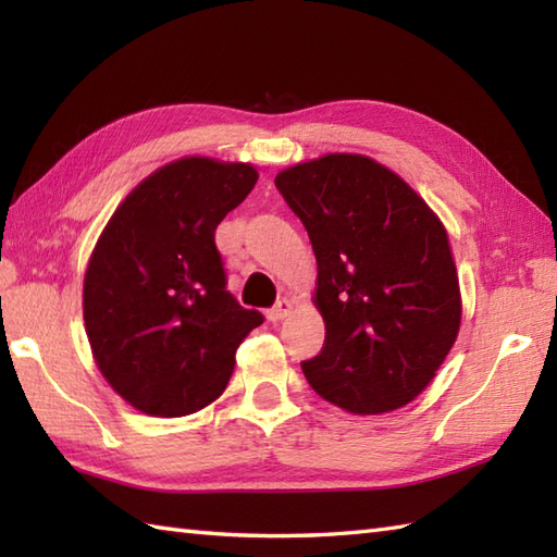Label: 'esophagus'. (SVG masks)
Wrapping results in <instances>:
<instances>
[{
  "instance_id": "34e87169",
  "label": "esophagus",
  "mask_w": 557,
  "mask_h": 557,
  "mask_svg": "<svg viewBox=\"0 0 557 557\" xmlns=\"http://www.w3.org/2000/svg\"><path fill=\"white\" fill-rule=\"evenodd\" d=\"M292 309H294V301L287 299V297H282V299H277V304L272 306V309L265 315H268L270 323H280V321H285V318L292 313Z\"/></svg>"
}]
</instances>
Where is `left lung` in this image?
Returning <instances> with one entry per match:
<instances>
[{
	"instance_id": "8db88e82",
	"label": "left lung",
	"mask_w": 557,
	"mask_h": 557,
	"mask_svg": "<svg viewBox=\"0 0 557 557\" xmlns=\"http://www.w3.org/2000/svg\"><path fill=\"white\" fill-rule=\"evenodd\" d=\"M315 253L318 357L301 361L323 399L351 413L405 407L433 381L461 321L447 232L395 172L335 152L275 176Z\"/></svg>"
}]
</instances>
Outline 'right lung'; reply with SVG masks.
Returning a JSON list of instances; mask_svg holds the SVG:
<instances>
[{
  "label": "right lung",
  "instance_id": "right-lung-1",
  "mask_svg": "<svg viewBox=\"0 0 557 557\" xmlns=\"http://www.w3.org/2000/svg\"><path fill=\"white\" fill-rule=\"evenodd\" d=\"M244 162L184 158L114 210L83 282V321L108 383L150 417H186L230 383L234 354L263 323L227 292L215 230L251 194Z\"/></svg>",
  "mask_w": 557,
  "mask_h": 557
}]
</instances>
